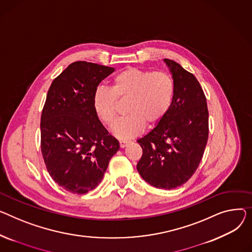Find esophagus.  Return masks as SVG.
<instances>
[{"label":"esophagus","instance_id":"34e87169","mask_svg":"<svg viewBox=\"0 0 252 252\" xmlns=\"http://www.w3.org/2000/svg\"><path fill=\"white\" fill-rule=\"evenodd\" d=\"M128 145V142H126V141H121L120 142V147L123 149V148H125V147H126Z\"/></svg>","mask_w":252,"mask_h":252}]
</instances>
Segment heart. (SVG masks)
I'll list each match as a JSON object with an SVG mask.
<instances>
[{"label": "heart", "instance_id": "b5f03b06", "mask_svg": "<svg viewBox=\"0 0 252 252\" xmlns=\"http://www.w3.org/2000/svg\"><path fill=\"white\" fill-rule=\"evenodd\" d=\"M173 96L174 82L169 74L127 68L113 77L111 89H95L92 105L98 119L111 126L116 117L117 99L128 98L127 115L115 123L112 133L120 140H129L140 135L145 124L160 123L170 109Z\"/></svg>", "mask_w": 252, "mask_h": 252}]
</instances>
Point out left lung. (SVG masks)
<instances>
[{
    "label": "left lung",
    "mask_w": 252,
    "mask_h": 252,
    "mask_svg": "<svg viewBox=\"0 0 252 252\" xmlns=\"http://www.w3.org/2000/svg\"><path fill=\"white\" fill-rule=\"evenodd\" d=\"M174 82V96L164 119L137 142L143 155L137 164L142 178L157 189L186 183L203 158L209 137V111L196 78L165 59Z\"/></svg>",
    "instance_id": "8db88e82"
}]
</instances>
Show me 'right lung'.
Wrapping results in <instances>:
<instances>
[{"label": "right lung", "instance_id": "right-lung-1", "mask_svg": "<svg viewBox=\"0 0 252 252\" xmlns=\"http://www.w3.org/2000/svg\"><path fill=\"white\" fill-rule=\"evenodd\" d=\"M114 68L75 62L50 85L41 113V153L52 178L66 191L87 193L101 182L120 143L97 117L95 89Z\"/></svg>", "mask_w": 252, "mask_h": 252}]
</instances>
